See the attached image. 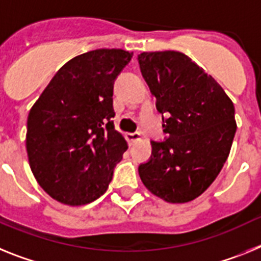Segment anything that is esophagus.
Instances as JSON below:
<instances>
[{
  "mask_svg": "<svg viewBox=\"0 0 261 261\" xmlns=\"http://www.w3.org/2000/svg\"><path fill=\"white\" fill-rule=\"evenodd\" d=\"M126 138H127L128 143L133 144V143H135V142H138V140L142 138V135H140L139 133H128V134H126Z\"/></svg>",
  "mask_w": 261,
  "mask_h": 261,
  "instance_id": "34e87169",
  "label": "esophagus"
}]
</instances>
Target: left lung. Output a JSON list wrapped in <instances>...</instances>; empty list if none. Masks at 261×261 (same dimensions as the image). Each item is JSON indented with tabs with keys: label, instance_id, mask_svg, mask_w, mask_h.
I'll return each instance as SVG.
<instances>
[{
	"label": "left lung",
	"instance_id": "obj_1",
	"mask_svg": "<svg viewBox=\"0 0 261 261\" xmlns=\"http://www.w3.org/2000/svg\"><path fill=\"white\" fill-rule=\"evenodd\" d=\"M140 71L163 117L165 142L139 165L144 187L171 203L193 201L212 185L227 160L237 131L234 103L203 68L182 52L138 55Z\"/></svg>",
	"mask_w": 261,
	"mask_h": 261
}]
</instances>
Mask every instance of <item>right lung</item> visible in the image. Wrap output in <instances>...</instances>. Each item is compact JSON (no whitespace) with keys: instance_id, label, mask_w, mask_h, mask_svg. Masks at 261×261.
Listing matches in <instances>:
<instances>
[{"instance_id":"obj_1","label":"right lung","mask_w":261,"mask_h":261,"mask_svg":"<svg viewBox=\"0 0 261 261\" xmlns=\"http://www.w3.org/2000/svg\"><path fill=\"white\" fill-rule=\"evenodd\" d=\"M131 58L124 49L101 48L71 59L30 109V168L59 202L81 206L102 196L128 148L112 118L114 80Z\"/></svg>"}]
</instances>
